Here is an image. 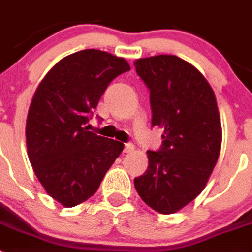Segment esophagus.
<instances>
[{"instance_id": "obj_1", "label": "esophagus", "mask_w": 252, "mask_h": 252, "mask_svg": "<svg viewBox=\"0 0 252 252\" xmlns=\"http://www.w3.org/2000/svg\"><path fill=\"white\" fill-rule=\"evenodd\" d=\"M133 149H135V145H133V144H131V142H126V144H125L124 151L125 153H131Z\"/></svg>"}]
</instances>
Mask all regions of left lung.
I'll list each match as a JSON object with an SVG mask.
<instances>
[{
  "label": "left lung",
  "instance_id": "left-lung-1",
  "mask_svg": "<svg viewBox=\"0 0 252 252\" xmlns=\"http://www.w3.org/2000/svg\"><path fill=\"white\" fill-rule=\"evenodd\" d=\"M150 91L151 126L164 128L159 150H148V170L133 179L149 207L169 215L183 208L206 187L221 151L217 102L206 78L175 55L133 63Z\"/></svg>",
  "mask_w": 252,
  "mask_h": 252
}]
</instances>
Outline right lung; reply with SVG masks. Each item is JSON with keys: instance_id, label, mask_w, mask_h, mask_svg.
I'll use <instances>...</instances> for the list:
<instances>
[{"instance_id": "add662e5", "label": "right lung", "mask_w": 252, "mask_h": 252, "mask_svg": "<svg viewBox=\"0 0 252 252\" xmlns=\"http://www.w3.org/2000/svg\"><path fill=\"white\" fill-rule=\"evenodd\" d=\"M130 70L124 58L87 49L58 62L37 87L26 121L31 165L49 195L64 207L92 197L124 144L88 131L108 84Z\"/></svg>"}]
</instances>
